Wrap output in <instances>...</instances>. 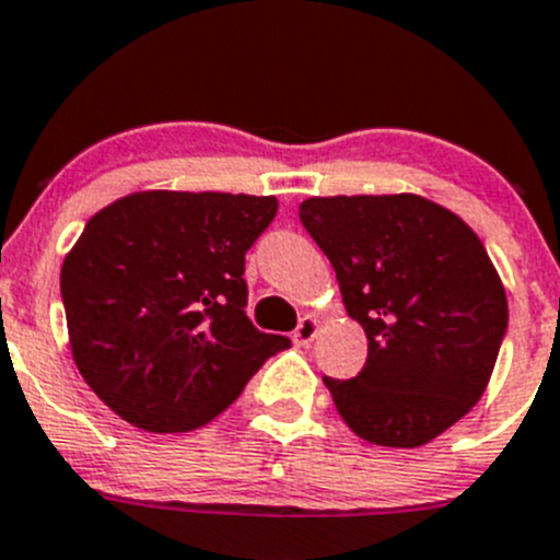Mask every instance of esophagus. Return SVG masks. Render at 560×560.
Instances as JSON below:
<instances>
[{"label":"esophagus","instance_id":"34e87169","mask_svg":"<svg viewBox=\"0 0 560 560\" xmlns=\"http://www.w3.org/2000/svg\"><path fill=\"white\" fill-rule=\"evenodd\" d=\"M317 331H320V320H317L315 315H306L304 320H301V326L295 328V334H292V339H295L298 345H310L315 342Z\"/></svg>","mask_w":560,"mask_h":560}]
</instances>
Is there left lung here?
Instances as JSON below:
<instances>
[{
  "label": "left lung",
  "mask_w": 560,
  "mask_h": 560,
  "mask_svg": "<svg viewBox=\"0 0 560 560\" xmlns=\"http://www.w3.org/2000/svg\"><path fill=\"white\" fill-rule=\"evenodd\" d=\"M368 334L351 381H326L339 417L381 447H420L480 400L509 326L498 268L451 209L415 192L315 196L298 207Z\"/></svg>",
  "instance_id": "1"
}]
</instances>
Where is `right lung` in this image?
Instances as JSON below:
<instances>
[{
	"instance_id": "right-lung-1",
	"label": "right lung",
	"mask_w": 560,
	"mask_h": 560,
	"mask_svg": "<svg viewBox=\"0 0 560 560\" xmlns=\"http://www.w3.org/2000/svg\"><path fill=\"white\" fill-rule=\"evenodd\" d=\"M276 209V196L140 190L85 223L60 270L68 342L129 425L196 431L290 348L245 315V250Z\"/></svg>"
}]
</instances>
